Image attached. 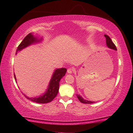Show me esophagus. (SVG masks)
<instances>
[{"label": "esophagus", "mask_w": 133, "mask_h": 133, "mask_svg": "<svg viewBox=\"0 0 133 133\" xmlns=\"http://www.w3.org/2000/svg\"><path fill=\"white\" fill-rule=\"evenodd\" d=\"M73 71H74V70H73L72 69L69 68V69H67V73H68V74H71V73L73 72Z\"/></svg>", "instance_id": "1"}]
</instances>
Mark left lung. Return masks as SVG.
<instances>
[{"label":"left lung","mask_w":133,"mask_h":133,"mask_svg":"<svg viewBox=\"0 0 133 133\" xmlns=\"http://www.w3.org/2000/svg\"><path fill=\"white\" fill-rule=\"evenodd\" d=\"M104 37L106 38V45L108 47L109 49H113L114 50H117V48L115 47V44H114L113 42H112L111 39H110V38L108 35H104ZM77 98H78V99L79 100V101L81 102H82V103H86V104H90V103H94L95 102H92V101H87L86 99H84L80 96L79 95L77 94Z\"/></svg>","instance_id":"8db88e82"}]
</instances>
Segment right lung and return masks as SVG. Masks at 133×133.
Masks as SVG:
<instances>
[{"label": "right lung", "instance_id": "1", "mask_svg": "<svg viewBox=\"0 0 133 133\" xmlns=\"http://www.w3.org/2000/svg\"><path fill=\"white\" fill-rule=\"evenodd\" d=\"M42 41V38L40 39L37 38L36 37H35L32 33L29 34L24 38L21 44L19 45L18 49L16 50V54L18 53V51H20L24 49V48L34 43H38V42H40ZM66 71L67 69L65 68L55 69L54 72H53L49 84L48 86V88L44 94L39 95L38 97L32 98H30L25 95L24 96L28 99L30 100L31 101L34 102L36 103H46L50 102L57 95L59 89V82H60V80L62 78V77L65 75ZM14 77H15V81L16 82V79L15 74H14Z\"/></svg>", "mask_w": 133, "mask_h": 133}]
</instances>
